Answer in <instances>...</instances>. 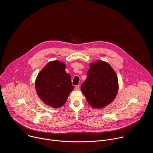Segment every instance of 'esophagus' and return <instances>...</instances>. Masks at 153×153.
Masks as SVG:
<instances>
[{"label":"esophagus","mask_w":153,"mask_h":153,"mask_svg":"<svg viewBox=\"0 0 153 153\" xmlns=\"http://www.w3.org/2000/svg\"><path fill=\"white\" fill-rule=\"evenodd\" d=\"M75 90H77V91L80 90V86H79V85H76V86H75Z\"/></svg>","instance_id":"34e87169"}]
</instances>
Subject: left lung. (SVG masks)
<instances>
[{
  "mask_svg": "<svg viewBox=\"0 0 153 153\" xmlns=\"http://www.w3.org/2000/svg\"><path fill=\"white\" fill-rule=\"evenodd\" d=\"M81 91L93 108H103L116 98L119 83L117 74L108 63L97 60L90 64Z\"/></svg>",
  "mask_w": 153,
  "mask_h": 153,
  "instance_id": "8db88e82",
  "label": "left lung"
}]
</instances>
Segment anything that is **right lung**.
Wrapping results in <instances>:
<instances>
[{
	"label": "right lung",
	"mask_w": 153,
	"mask_h": 153,
	"mask_svg": "<svg viewBox=\"0 0 153 153\" xmlns=\"http://www.w3.org/2000/svg\"><path fill=\"white\" fill-rule=\"evenodd\" d=\"M66 65L59 60L49 62L39 73L35 81L37 94L46 105L58 108L63 105L74 87Z\"/></svg>",
	"instance_id": "right-lung-1"
}]
</instances>
